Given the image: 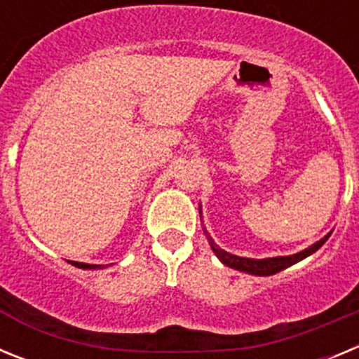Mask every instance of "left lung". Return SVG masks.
I'll return each instance as SVG.
<instances>
[{
    "label": "left lung",
    "mask_w": 359,
    "mask_h": 359,
    "mask_svg": "<svg viewBox=\"0 0 359 359\" xmlns=\"http://www.w3.org/2000/svg\"><path fill=\"white\" fill-rule=\"evenodd\" d=\"M199 213H201V206H199ZM203 229H205V228H203ZM331 233H333V231H330L327 235L324 236V238H320L318 242L311 244L310 248L295 252V255L255 259V258H244V256L231 255V252L224 251V249H220L219 245L215 244V240H213L212 236H210V233L205 229V235H206V238H208L210 248H212V251L215 252L217 258L224 263L226 267H231V269H235V271L245 272V274H252V276H272V274H276V272L285 271V269L290 267V265H295L297 262H301V259L308 258V256L313 255L315 251H318V249H320L322 245L325 244V240L330 238Z\"/></svg>",
    "instance_id": "obj_1"
}]
</instances>
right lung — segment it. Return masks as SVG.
Returning <instances> with one entry per match:
<instances>
[{
	"instance_id": "obj_1",
	"label": "right lung",
	"mask_w": 359,
	"mask_h": 359,
	"mask_svg": "<svg viewBox=\"0 0 359 359\" xmlns=\"http://www.w3.org/2000/svg\"><path fill=\"white\" fill-rule=\"evenodd\" d=\"M69 263L78 269H85V271H96V269H103V265H92V263H81V262H69Z\"/></svg>"
}]
</instances>
